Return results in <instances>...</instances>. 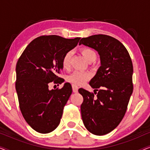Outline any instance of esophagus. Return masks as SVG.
Here are the masks:
<instances>
[{"instance_id":"1","label":"esophagus","mask_w":150,"mask_h":150,"mask_svg":"<svg viewBox=\"0 0 150 150\" xmlns=\"http://www.w3.org/2000/svg\"><path fill=\"white\" fill-rule=\"evenodd\" d=\"M72 90L74 93H76V92H78V90H79V87L76 85H72Z\"/></svg>"}]
</instances>
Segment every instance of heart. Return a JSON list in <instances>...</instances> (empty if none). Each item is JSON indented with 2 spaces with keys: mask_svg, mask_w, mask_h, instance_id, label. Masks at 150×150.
<instances>
[{
  "mask_svg": "<svg viewBox=\"0 0 150 150\" xmlns=\"http://www.w3.org/2000/svg\"><path fill=\"white\" fill-rule=\"evenodd\" d=\"M81 52L88 62L90 61H95L96 57H97L96 52L91 48H85L82 49ZM71 55H72V52L68 51L63 56L62 65L64 68L67 69L69 67V62H70ZM90 78H91V75H90L89 73L81 71H74L73 73H71L70 75L67 76V81L71 83L75 84V85H81L86 83L87 81H89Z\"/></svg>",
  "mask_w": 150,
  "mask_h": 150,
  "instance_id": "heart-1",
  "label": "heart"
}]
</instances>
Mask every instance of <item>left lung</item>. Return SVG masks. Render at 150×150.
<instances>
[{
    "label": "left lung",
    "mask_w": 150,
    "mask_h": 150,
    "mask_svg": "<svg viewBox=\"0 0 150 150\" xmlns=\"http://www.w3.org/2000/svg\"><path fill=\"white\" fill-rule=\"evenodd\" d=\"M79 44L96 50L100 58V67L89 82L93 93L79 89L83 96L82 120L92 134L101 136L113 130L126 113L133 91V66L130 54L117 39L106 35H94L82 38Z\"/></svg>",
    "instance_id": "obj_1"
}]
</instances>
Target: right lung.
Wrapping results in <instances>:
<instances>
[{"label": "right lung", "instance_id": "1", "mask_svg": "<svg viewBox=\"0 0 150 150\" xmlns=\"http://www.w3.org/2000/svg\"><path fill=\"white\" fill-rule=\"evenodd\" d=\"M80 38L58 35L37 38L26 46L16 64V89L24 120L40 133L52 132L60 123L63 108L72 93L69 83L61 89L49 85L63 83L59 77L65 53L77 46Z\"/></svg>", "mask_w": 150, "mask_h": 150}]
</instances>
